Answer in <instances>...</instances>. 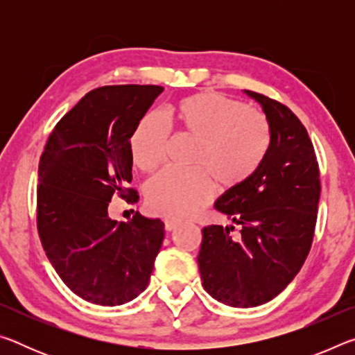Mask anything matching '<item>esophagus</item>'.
Here are the masks:
<instances>
[{"label":"esophagus","mask_w":355,"mask_h":355,"mask_svg":"<svg viewBox=\"0 0 355 355\" xmlns=\"http://www.w3.org/2000/svg\"><path fill=\"white\" fill-rule=\"evenodd\" d=\"M178 225H180V220H175V219H166L164 220V228H166L167 232L175 230Z\"/></svg>","instance_id":"obj_1"}]
</instances>
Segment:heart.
Segmentation results:
<instances>
[{
	"label": "heart",
	"mask_w": 355,
	"mask_h": 355,
	"mask_svg": "<svg viewBox=\"0 0 355 355\" xmlns=\"http://www.w3.org/2000/svg\"><path fill=\"white\" fill-rule=\"evenodd\" d=\"M197 142L192 172L166 171L150 180L146 200L153 213L184 219L200 213L220 188L236 189L255 175L271 147V127L263 112L219 92H197L178 100L167 117L148 114L130 139L131 158L144 172L164 164L171 128Z\"/></svg>",
	"instance_id": "heart-1"
}]
</instances>
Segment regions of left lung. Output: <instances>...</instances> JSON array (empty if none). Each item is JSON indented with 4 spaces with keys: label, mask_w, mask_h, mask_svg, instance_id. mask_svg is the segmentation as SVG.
I'll use <instances>...</instances> for the list:
<instances>
[{
    "label": "left lung",
    "mask_w": 355,
    "mask_h": 355,
    "mask_svg": "<svg viewBox=\"0 0 355 355\" xmlns=\"http://www.w3.org/2000/svg\"><path fill=\"white\" fill-rule=\"evenodd\" d=\"M261 105L271 127V147L248 183L214 203L235 227L202 230L197 257L202 285L230 307H257L296 277L315 236L321 182L313 144L290 107L245 91Z\"/></svg>",
    "instance_id": "obj_1"
}]
</instances>
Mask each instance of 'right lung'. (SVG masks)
Segmentation results:
<instances>
[{"mask_svg": "<svg viewBox=\"0 0 355 355\" xmlns=\"http://www.w3.org/2000/svg\"><path fill=\"white\" fill-rule=\"evenodd\" d=\"M164 87L103 86L59 120L39 163L37 232L59 277L87 302L114 307L146 290L164 224L136 211L110 218L114 196L135 203L130 139Z\"/></svg>", "mask_w": 355, "mask_h": 355, "instance_id": "1", "label": "right lung"}]
</instances>
